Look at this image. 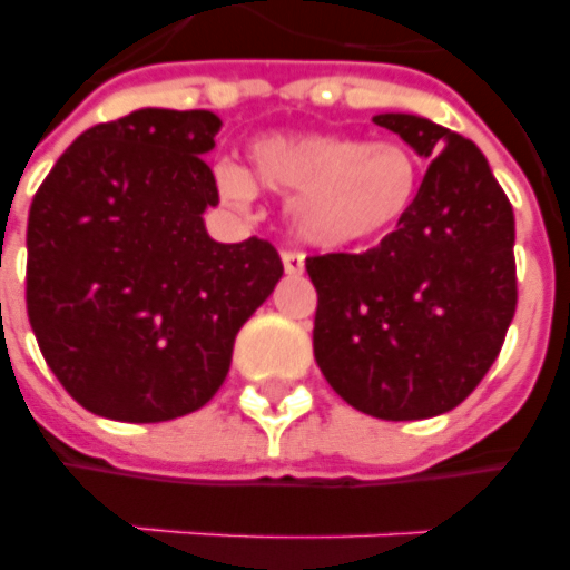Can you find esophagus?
Instances as JSON below:
<instances>
[{
	"label": "esophagus",
	"instance_id": "esophagus-1",
	"mask_svg": "<svg viewBox=\"0 0 570 570\" xmlns=\"http://www.w3.org/2000/svg\"><path fill=\"white\" fill-rule=\"evenodd\" d=\"M282 266L288 276H301L304 273V254L301 252H282Z\"/></svg>",
	"mask_w": 570,
	"mask_h": 570
}]
</instances>
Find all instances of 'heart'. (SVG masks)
<instances>
[{"instance_id":"heart-1","label":"heart","mask_w":570,"mask_h":570,"mask_svg":"<svg viewBox=\"0 0 570 570\" xmlns=\"http://www.w3.org/2000/svg\"><path fill=\"white\" fill-rule=\"evenodd\" d=\"M252 171L236 163L214 168L227 202L248 205L257 184L288 199L297 239L325 252L365 248L386 239L421 189V163L402 140L346 135H273L252 147Z\"/></svg>"}]
</instances>
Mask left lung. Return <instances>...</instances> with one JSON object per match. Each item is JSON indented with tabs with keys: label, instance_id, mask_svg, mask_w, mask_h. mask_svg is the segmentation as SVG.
Instances as JSON below:
<instances>
[{
	"label": "left lung",
	"instance_id": "8db88e82",
	"mask_svg": "<svg viewBox=\"0 0 570 570\" xmlns=\"http://www.w3.org/2000/svg\"><path fill=\"white\" fill-rule=\"evenodd\" d=\"M430 159L417 199L377 248L306 257L313 353L346 405L381 421L458 407L515 316V217L482 149L411 112L374 116Z\"/></svg>",
	"mask_w": 570,
	"mask_h": 570
}]
</instances>
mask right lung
<instances>
[{"label":"right lung","mask_w":570,"mask_h":570,"mask_svg":"<svg viewBox=\"0 0 570 570\" xmlns=\"http://www.w3.org/2000/svg\"><path fill=\"white\" fill-rule=\"evenodd\" d=\"M208 110H135L88 128L48 171L27 224V316L91 414L159 423L227 381L233 343L282 278L269 242L224 245Z\"/></svg>","instance_id":"1"}]
</instances>
